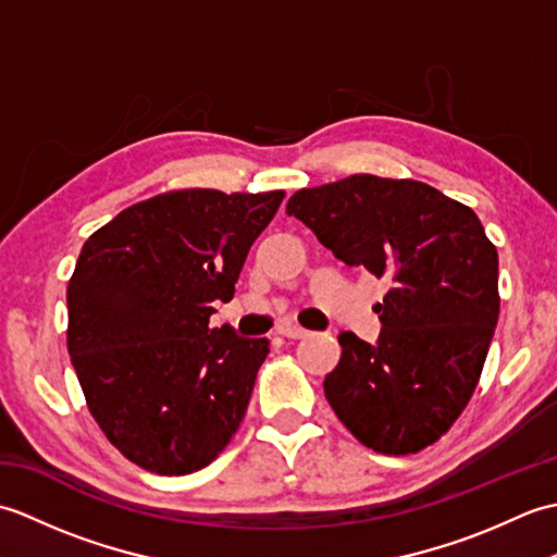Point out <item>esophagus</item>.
I'll return each mask as SVG.
<instances>
[{"label":"esophagus","mask_w":557,"mask_h":557,"mask_svg":"<svg viewBox=\"0 0 557 557\" xmlns=\"http://www.w3.org/2000/svg\"><path fill=\"white\" fill-rule=\"evenodd\" d=\"M277 333H280L282 337H287V339H301V337L309 335V330H304L301 325H294V323H282V325L277 327Z\"/></svg>","instance_id":"obj_1"}]
</instances>
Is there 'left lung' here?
Returning <instances> with one entry per match:
<instances>
[{"mask_svg": "<svg viewBox=\"0 0 557 557\" xmlns=\"http://www.w3.org/2000/svg\"><path fill=\"white\" fill-rule=\"evenodd\" d=\"M287 215L342 263L393 280L375 345L339 335L330 407L375 453L433 445L474 395L498 325V251L476 212L423 182L351 174L301 188Z\"/></svg>", "mask_w": 557, "mask_h": 557, "instance_id": "1", "label": "left lung"}]
</instances>
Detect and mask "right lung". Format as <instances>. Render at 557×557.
I'll return each mask as SVG.
<instances>
[{
    "label": "right lung",
    "mask_w": 557,
    "mask_h": 557,
    "mask_svg": "<svg viewBox=\"0 0 557 557\" xmlns=\"http://www.w3.org/2000/svg\"><path fill=\"white\" fill-rule=\"evenodd\" d=\"M285 191L182 188L88 236L66 287V347L92 419L152 474L208 467L239 429L265 337L210 327Z\"/></svg>",
    "instance_id": "obj_1"
}]
</instances>
